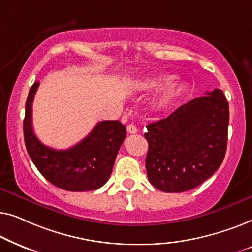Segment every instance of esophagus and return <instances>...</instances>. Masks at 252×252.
Here are the masks:
<instances>
[{
  "label": "esophagus",
  "instance_id": "esophagus-1",
  "mask_svg": "<svg viewBox=\"0 0 252 252\" xmlns=\"http://www.w3.org/2000/svg\"><path fill=\"white\" fill-rule=\"evenodd\" d=\"M127 132H128L129 134H135V133H137L136 126L133 125V124H129V125L127 126Z\"/></svg>",
  "mask_w": 252,
  "mask_h": 252
}]
</instances>
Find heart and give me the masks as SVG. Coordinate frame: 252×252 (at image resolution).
Instances as JSON below:
<instances>
[{
	"mask_svg": "<svg viewBox=\"0 0 252 252\" xmlns=\"http://www.w3.org/2000/svg\"><path fill=\"white\" fill-rule=\"evenodd\" d=\"M172 80V77L170 75H156V77H149L147 79H143L137 84V88L143 92H153L157 91L167 84H170ZM186 86L181 82H175V84H171L167 88L164 89L159 97L157 99L156 106L157 109L163 110L166 109L168 105H171L175 99L180 97L182 93L185 92Z\"/></svg>",
	"mask_w": 252,
	"mask_h": 252,
	"instance_id": "b5f03b06",
	"label": "heart"
}]
</instances>
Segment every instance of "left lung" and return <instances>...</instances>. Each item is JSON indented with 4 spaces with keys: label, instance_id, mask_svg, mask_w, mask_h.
I'll return each mask as SVG.
<instances>
[{
    "label": "left lung",
    "instance_id": "left-lung-1",
    "mask_svg": "<svg viewBox=\"0 0 252 252\" xmlns=\"http://www.w3.org/2000/svg\"><path fill=\"white\" fill-rule=\"evenodd\" d=\"M228 122V102L216 88L149 124L144 136L150 184L161 191L182 192L212 177L225 157Z\"/></svg>",
    "mask_w": 252,
    "mask_h": 252
}]
</instances>
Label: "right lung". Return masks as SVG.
<instances>
[{
	"label": "right lung",
	"mask_w": 252,
	"mask_h": 252,
	"mask_svg": "<svg viewBox=\"0 0 252 252\" xmlns=\"http://www.w3.org/2000/svg\"><path fill=\"white\" fill-rule=\"evenodd\" d=\"M39 84L34 82L30 89L24 118V139L31 159L48 181L64 190L101 188L111 175L117 154L126 137V127L119 120H104L70 149L56 150L44 146L32 126V103Z\"/></svg>",
	"instance_id": "obj_1"
}]
</instances>
